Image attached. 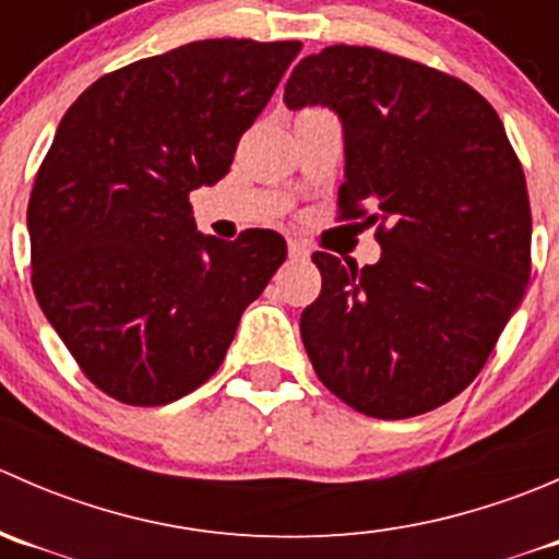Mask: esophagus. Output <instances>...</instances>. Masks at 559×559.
Here are the masks:
<instances>
[{"label": "esophagus", "mask_w": 559, "mask_h": 559, "mask_svg": "<svg viewBox=\"0 0 559 559\" xmlns=\"http://www.w3.org/2000/svg\"><path fill=\"white\" fill-rule=\"evenodd\" d=\"M311 257V251H308L306 246L300 243V240H289V259H295V262H302V259Z\"/></svg>", "instance_id": "obj_1"}]
</instances>
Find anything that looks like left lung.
<instances>
[{
    "label": "left lung",
    "instance_id": "8db88e82",
    "mask_svg": "<svg viewBox=\"0 0 559 559\" xmlns=\"http://www.w3.org/2000/svg\"><path fill=\"white\" fill-rule=\"evenodd\" d=\"M289 110L343 123L337 205L379 222L381 259L313 253L321 295L300 335L316 376L354 411L408 419L456 397L484 368L530 281L524 173L492 105L403 56L332 45L286 83Z\"/></svg>",
    "mask_w": 559,
    "mask_h": 559
}]
</instances>
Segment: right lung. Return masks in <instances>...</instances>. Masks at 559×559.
<instances>
[{
	"instance_id": "right-lung-1",
	"label": "right lung",
	"mask_w": 559,
	"mask_h": 559,
	"mask_svg": "<svg viewBox=\"0 0 559 559\" xmlns=\"http://www.w3.org/2000/svg\"><path fill=\"white\" fill-rule=\"evenodd\" d=\"M300 48L180 45L99 78L61 118L26 213L32 286L110 397L165 405L205 384L284 264L273 229L197 233L189 191L229 173Z\"/></svg>"
}]
</instances>
